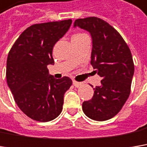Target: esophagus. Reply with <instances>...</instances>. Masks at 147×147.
<instances>
[{
    "label": "esophagus",
    "mask_w": 147,
    "mask_h": 147,
    "mask_svg": "<svg viewBox=\"0 0 147 147\" xmlns=\"http://www.w3.org/2000/svg\"><path fill=\"white\" fill-rule=\"evenodd\" d=\"M72 83H73V85L76 86V87H79V86H81L82 84V82H76V81H73Z\"/></svg>",
    "instance_id": "34e87169"
}]
</instances>
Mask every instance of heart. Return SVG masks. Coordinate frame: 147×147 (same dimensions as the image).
I'll return each instance as SVG.
<instances>
[{
  "instance_id": "obj_1",
  "label": "heart",
  "mask_w": 147,
  "mask_h": 147,
  "mask_svg": "<svg viewBox=\"0 0 147 147\" xmlns=\"http://www.w3.org/2000/svg\"><path fill=\"white\" fill-rule=\"evenodd\" d=\"M86 36H87L86 34H84V33H76V34H75V35L72 36L71 39H79V38L86 37Z\"/></svg>"
}]
</instances>
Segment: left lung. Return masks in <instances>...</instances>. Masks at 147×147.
<instances>
[{
	"instance_id": "1",
	"label": "left lung",
	"mask_w": 147,
	"mask_h": 147,
	"mask_svg": "<svg viewBox=\"0 0 147 147\" xmlns=\"http://www.w3.org/2000/svg\"><path fill=\"white\" fill-rule=\"evenodd\" d=\"M73 26L91 34V64L102 78L99 86L93 88V97L82 103L83 112L94 121H107L117 115L129 97L134 75L131 51L118 31L100 18L77 19Z\"/></svg>"
}]
</instances>
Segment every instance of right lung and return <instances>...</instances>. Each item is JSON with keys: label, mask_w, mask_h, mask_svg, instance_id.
<instances>
[{"label": "right lung", "mask_w": 147, "mask_h": 147, "mask_svg": "<svg viewBox=\"0 0 147 147\" xmlns=\"http://www.w3.org/2000/svg\"><path fill=\"white\" fill-rule=\"evenodd\" d=\"M72 21L30 26L16 40L6 61V81L18 107L31 119L50 121L58 117L71 80L50 75L52 50L68 31Z\"/></svg>", "instance_id": "1"}]
</instances>
